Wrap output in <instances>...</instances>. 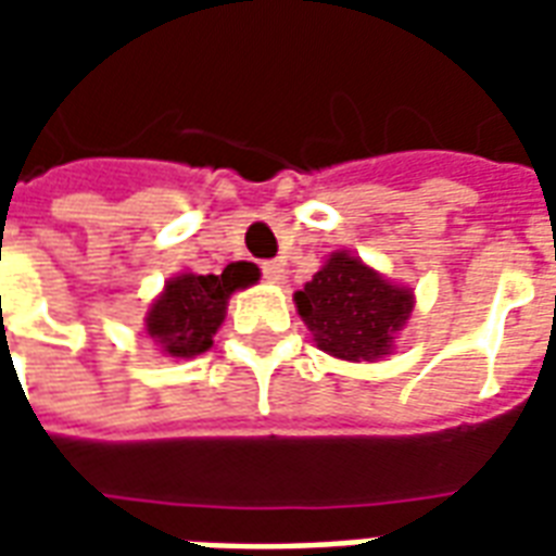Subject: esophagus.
<instances>
[{
    "instance_id": "obj_1",
    "label": "esophagus",
    "mask_w": 556,
    "mask_h": 556,
    "mask_svg": "<svg viewBox=\"0 0 556 556\" xmlns=\"http://www.w3.org/2000/svg\"><path fill=\"white\" fill-rule=\"evenodd\" d=\"M262 274H265V279H270V282H286V262H265L262 265Z\"/></svg>"
}]
</instances>
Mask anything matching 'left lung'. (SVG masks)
<instances>
[{
  "label": "left lung",
  "instance_id": "8db88e82",
  "mask_svg": "<svg viewBox=\"0 0 556 556\" xmlns=\"http://www.w3.org/2000/svg\"><path fill=\"white\" fill-rule=\"evenodd\" d=\"M303 325L330 357L375 363L393 354L399 330L414 313V291L384 279L349 250L330 253L303 291H294Z\"/></svg>",
  "mask_w": 556,
  "mask_h": 556
}]
</instances>
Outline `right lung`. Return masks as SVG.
Returning <instances> with one entry per match:
<instances>
[{
  "instance_id": "obj_1",
  "label": "right lung",
  "mask_w": 556,
  "mask_h": 556,
  "mask_svg": "<svg viewBox=\"0 0 556 556\" xmlns=\"http://www.w3.org/2000/svg\"><path fill=\"white\" fill-rule=\"evenodd\" d=\"M258 279V267L235 262L223 274H190L172 277L146 315L148 337L166 357L190 361L214 345V333L226 318L229 298Z\"/></svg>"
}]
</instances>
